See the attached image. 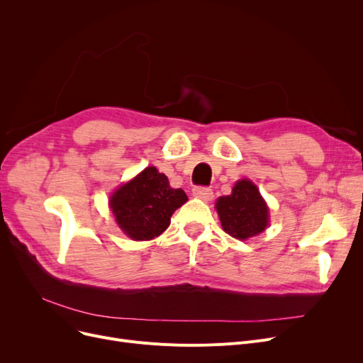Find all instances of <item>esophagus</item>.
Masks as SVG:
<instances>
[{
  "label": "esophagus",
  "mask_w": 363,
  "mask_h": 363,
  "mask_svg": "<svg viewBox=\"0 0 363 363\" xmlns=\"http://www.w3.org/2000/svg\"><path fill=\"white\" fill-rule=\"evenodd\" d=\"M193 196L203 201H211L213 199V191L207 186H196L193 188Z\"/></svg>",
  "instance_id": "esophagus-1"
}]
</instances>
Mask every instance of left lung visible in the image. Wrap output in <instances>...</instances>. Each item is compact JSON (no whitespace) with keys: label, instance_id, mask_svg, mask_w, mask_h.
<instances>
[{"label":"left lung","instance_id":"8db88e82","mask_svg":"<svg viewBox=\"0 0 363 363\" xmlns=\"http://www.w3.org/2000/svg\"><path fill=\"white\" fill-rule=\"evenodd\" d=\"M215 207L223 231L241 241L263 233L269 225V208L250 179L237 181L233 193L219 197Z\"/></svg>","mask_w":363,"mask_h":363}]
</instances>
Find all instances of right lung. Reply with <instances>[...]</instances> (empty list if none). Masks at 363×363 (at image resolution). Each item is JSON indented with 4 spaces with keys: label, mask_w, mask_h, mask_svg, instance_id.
Returning <instances> with one entry per match:
<instances>
[{
    "label": "right lung",
    "mask_w": 363,
    "mask_h": 363,
    "mask_svg": "<svg viewBox=\"0 0 363 363\" xmlns=\"http://www.w3.org/2000/svg\"><path fill=\"white\" fill-rule=\"evenodd\" d=\"M186 200L181 188H172L167 177L150 166L121 185L108 204L119 228L130 240L147 241L167 230L170 216Z\"/></svg>",
    "instance_id": "1"
}]
</instances>
